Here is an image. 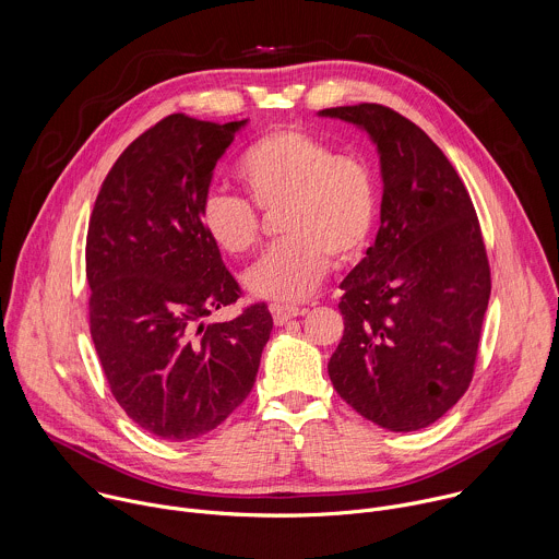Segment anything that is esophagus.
<instances>
[{
    "label": "esophagus",
    "mask_w": 559,
    "mask_h": 559,
    "mask_svg": "<svg viewBox=\"0 0 559 559\" xmlns=\"http://www.w3.org/2000/svg\"><path fill=\"white\" fill-rule=\"evenodd\" d=\"M270 311H272V318H274V322H276L278 326H283V324L289 322L292 318L305 313V309H300V307H294V305H278V302L270 305Z\"/></svg>",
    "instance_id": "1"
}]
</instances>
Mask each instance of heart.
<instances>
[{
  "label": "heart",
  "mask_w": 559,
  "mask_h": 559,
  "mask_svg": "<svg viewBox=\"0 0 559 559\" xmlns=\"http://www.w3.org/2000/svg\"><path fill=\"white\" fill-rule=\"evenodd\" d=\"M243 198L213 191L200 222L209 241L228 257L250 254L261 237V213H278L274 243L246 274L257 298L302 300L326 276L331 257L353 261L368 243L378 213L370 166L302 129H274L252 142L237 162Z\"/></svg>",
  "instance_id": "obj_1"
}]
</instances>
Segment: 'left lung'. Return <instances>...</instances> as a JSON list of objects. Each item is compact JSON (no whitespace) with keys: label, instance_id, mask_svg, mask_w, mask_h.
Returning <instances> with one entry per match:
<instances>
[{"label":"left lung","instance_id":"1","mask_svg":"<svg viewBox=\"0 0 559 559\" xmlns=\"http://www.w3.org/2000/svg\"><path fill=\"white\" fill-rule=\"evenodd\" d=\"M364 129L382 166L376 243L340 283L344 335L329 359L364 419L415 432L467 391L491 274L465 183L424 129L378 103L322 109Z\"/></svg>","mask_w":559,"mask_h":559}]
</instances>
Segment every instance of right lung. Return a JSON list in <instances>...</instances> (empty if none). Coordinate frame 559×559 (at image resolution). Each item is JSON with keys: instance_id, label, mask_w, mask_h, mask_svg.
<instances>
[{"instance_id": "1", "label": "right lung", "mask_w": 559, "mask_h": 559, "mask_svg": "<svg viewBox=\"0 0 559 559\" xmlns=\"http://www.w3.org/2000/svg\"><path fill=\"white\" fill-rule=\"evenodd\" d=\"M246 122L166 116L122 151L90 217V331L103 373L120 408L164 441L198 439L243 404L274 324L265 302L206 324L241 296L200 211Z\"/></svg>"}]
</instances>
